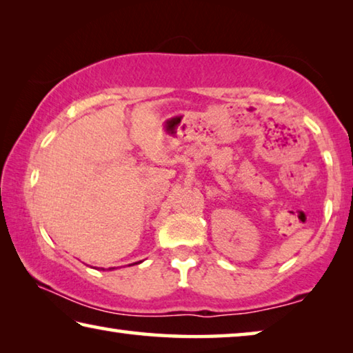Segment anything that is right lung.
<instances>
[{"instance_id":"right-lung-1","label":"right lung","mask_w":353,"mask_h":353,"mask_svg":"<svg viewBox=\"0 0 353 353\" xmlns=\"http://www.w3.org/2000/svg\"><path fill=\"white\" fill-rule=\"evenodd\" d=\"M139 263H141V261H139ZM134 265H137V263H134Z\"/></svg>"}]
</instances>
